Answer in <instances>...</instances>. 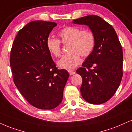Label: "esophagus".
Segmentation results:
<instances>
[{"label": "esophagus", "instance_id": "34e87169", "mask_svg": "<svg viewBox=\"0 0 132 132\" xmlns=\"http://www.w3.org/2000/svg\"><path fill=\"white\" fill-rule=\"evenodd\" d=\"M69 74H70V76H72L73 74H76V72L75 71H69Z\"/></svg>", "mask_w": 132, "mask_h": 132}]
</instances>
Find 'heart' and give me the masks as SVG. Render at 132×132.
<instances>
[{
    "label": "heart",
    "instance_id": "b5f03b06",
    "mask_svg": "<svg viewBox=\"0 0 132 132\" xmlns=\"http://www.w3.org/2000/svg\"><path fill=\"white\" fill-rule=\"evenodd\" d=\"M60 40L48 38L47 47L49 52L56 57L61 54V43L69 44L68 50L58 62V65L63 69L71 70L81 61L80 55L87 57L91 55L95 46L94 32L89 29H84L76 26H67L58 32Z\"/></svg>",
    "mask_w": 132,
    "mask_h": 132
}]
</instances>
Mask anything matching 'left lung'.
I'll use <instances>...</instances> for the list:
<instances>
[{
    "label": "left lung",
    "mask_w": 132,
    "mask_h": 132,
    "mask_svg": "<svg viewBox=\"0 0 132 132\" xmlns=\"http://www.w3.org/2000/svg\"><path fill=\"white\" fill-rule=\"evenodd\" d=\"M74 23L87 25L95 36L94 50L76 71L82 78V96L91 104H103L113 96L121 82V44L113 27L97 15L76 19Z\"/></svg>",
    "instance_id": "obj_1"
}]
</instances>
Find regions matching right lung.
<instances>
[{
    "label": "right lung",
    "mask_w": 132,
    "mask_h": 132,
    "mask_svg": "<svg viewBox=\"0 0 132 132\" xmlns=\"http://www.w3.org/2000/svg\"><path fill=\"white\" fill-rule=\"evenodd\" d=\"M56 25L45 21L30 22L18 31L11 49L14 83L26 101L38 109L59 105L69 77L67 71L56 67L46 44Z\"/></svg>",
    "instance_id": "right-lung-1"
}]
</instances>
